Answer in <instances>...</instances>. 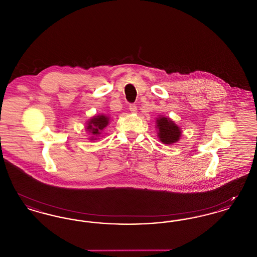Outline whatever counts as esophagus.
Instances as JSON below:
<instances>
[{
	"instance_id": "esophagus-1",
	"label": "esophagus",
	"mask_w": 257,
	"mask_h": 257,
	"mask_svg": "<svg viewBox=\"0 0 257 257\" xmlns=\"http://www.w3.org/2000/svg\"><path fill=\"white\" fill-rule=\"evenodd\" d=\"M129 109H130V110H131V112H137V110H138V109H137V106L135 105V104H131L130 106H129Z\"/></svg>"
}]
</instances>
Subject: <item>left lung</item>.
Instances as JSON below:
<instances>
[{
    "mask_svg": "<svg viewBox=\"0 0 257 257\" xmlns=\"http://www.w3.org/2000/svg\"><path fill=\"white\" fill-rule=\"evenodd\" d=\"M155 123V127L157 128V135L162 144L171 146L180 140L182 136V130L170 117L159 115L156 118Z\"/></svg>",
    "mask_w": 257,
    "mask_h": 257,
    "instance_id": "left-lung-1",
    "label": "left lung"
}]
</instances>
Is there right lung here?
Here are the masks:
<instances>
[{"label":"right lung","mask_w":257,"mask_h":257,"mask_svg":"<svg viewBox=\"0 0 257 257\" xmlns=\"http://www.w3.org/2000/svg\"><path fill=\"white\" fill-rule=\"evenodd\" d=\"M110 116L106 114H98L91 117L86 125V131L89 135L90 141H96L102 134L103 130L109 125Z\"/></svg>","instance_id":"1"}]
</instances>
